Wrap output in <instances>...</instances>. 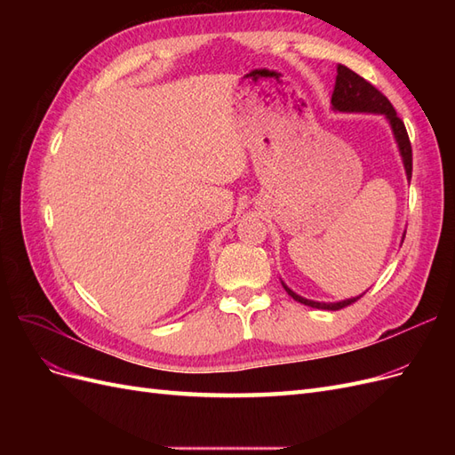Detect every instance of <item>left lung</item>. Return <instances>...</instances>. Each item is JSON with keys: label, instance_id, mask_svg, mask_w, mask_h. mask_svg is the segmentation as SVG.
<instances>
[{"label": "left lung", "instance_id": "8db88e82", "mask_svg": "<svg viewBox=\"0 0 455 455\" xmlns=\"http://www.w3.org/2000/svg\"><path fill=\"white\" fill-rule=\"evenodd\" d=\"M332 109L334 112H343V114H378L387 119L389 127L393 131L395 142L398 148V154L403 157V164H404V172L408 182L411 180V146H410V139L404 123L401 121V117L396 116L395 108L391 106V102L385 99V96L374 87L370 85L364 77H361L359 74H355L353 70H349L347 66L338 64V76H336V85H334V92H332ZM406 231L403 233V241H404ZM283 288L288 292V296H292L296 301L315 309H328V311H338L346 306H351L353 301L359 299L361 296L356 298H347L341 301H315V299H307L304 296L296 294L292 288H288L284 284V281H281Z\"/></svg>", "mask_w": 455, "mask_h": 455}]
</instances>
